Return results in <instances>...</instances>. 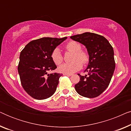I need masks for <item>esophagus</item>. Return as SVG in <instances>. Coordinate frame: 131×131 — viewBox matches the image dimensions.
<instances>
[{
  "instance_id": "34e87169",
  "label": "esophagus",
  "mask_w": 131,
  "mask_h": 131,
  "mask_svg": "<svg viewBox=\"0 0 131 131\" xmlns=\"http://www.w3.org/2000/svg\"><path fill=\"white\" fill-rule=\"evenodd\" d=\"M63 75H64V76H71V74H66V73H64Z\"/></svg>"
}]
</instances>
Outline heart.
<instances>
[{
  "label": "heart",
  "mask_w": 131,
  "mask_h": 131,
  "mask_svg": "<svg viewBox=\"0 0 131 131\" xmlns=\"http://www.w3.org/2000/svg\"><path fill=\"white\" fill-rule=\"evenodd\" d=\"M67 51L73 52L69 63H64L58 68L61 73L71 74L79 70L82 68V64H86L89 61V55L86 51L82 50V46L76 41H70L66 45ZM51 58L56 65H60L63 61V57L58 48H55L51 53Z\"/></svg>",
  "instance_id": "heart-1"
}]
</instances>
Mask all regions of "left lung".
I'll list each match as a JSON object with an SVG mask.
<instances>
[{
    "instance_id": "8db88e82",
    "label": "left lung",
    "mask_w": 131,
    "mask_h": 131,
    "mask_svg": "<svg viewBox=\"0 0 131 131\" xmlns=\"http://www.w3.org/2000/svg\"><path fill=\"white\" fill-rule=\"evenodd\" d=\"M70 38L85 45L89 54L88 66L85 71L88 76L78 74L80 81L75 85V89L84 97H96L108 86L115 69L112 46L103 36L89 32Z\"/></svg>"
}]
</instances>
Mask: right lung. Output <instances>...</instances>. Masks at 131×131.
Here are the masks:
<instances>
[{"instance_id": "1", "label": "right lung", "mask_w": 131, "mask_h": 131, "mask_svg": "<svg viewBox=\"0 0 131 131\" xmlns=\"http://www.w3.org/2000/svg\"><path fill=\"white\" fill-rule=\"evenodd\" d=\"M67 38L42 37L31 41L21 51L18 66L21 83L26 92L35 99H46L56 91L62 74L48 73L57 67L51 53Z\"/></svg>"}]
</instances>
